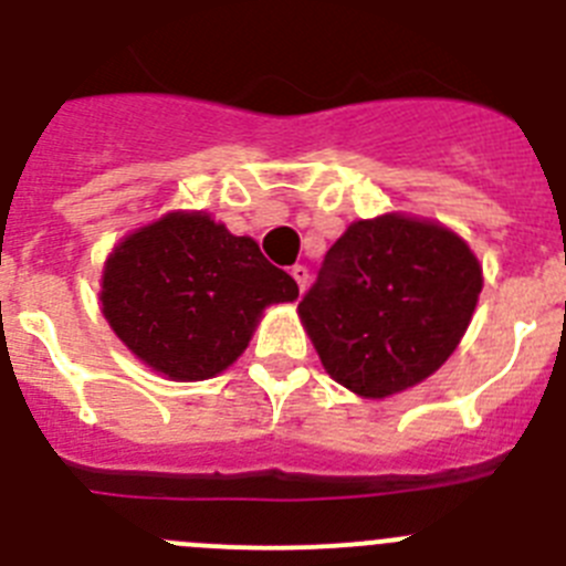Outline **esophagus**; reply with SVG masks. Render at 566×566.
<instances>
[{
	"instance_id": "34e87169",
	"label": "esophagus",
	"mask_w": 566,
	"mask_h": 566,
	"mask_svg": "<svg viewBox=\"0 0 566 566\" xmlns=\"http://www.w3.org/2000/svg\"><path fill=\"white\" fill-rule=\"evenodd\" d=\"M290 276L295 279V284H298V290L304 293L307 290V282H310V271L304 265H293L290 268Z\"/></svg>"
}]
</instances>
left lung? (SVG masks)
Here are the masks:
<instances>
[{"mask_svg": "<svg viewBox=\"0 0 566 566\" xmlns=\"http://www.w3.org/2000/svg\"><path fill=\"white\" fill-rule=\"evenodd\" d=\"M483 271L455 231L382 214L326 251L298 315L326 374L385 399L447 363L472 321Z\"/></svg>", "mask_w": 566, "mask_h": 566, "instance_id": "1", "label": "left lung"}]
</instances>
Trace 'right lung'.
<instances>
[{
    "instance_id": "1",
    "label": "right lung",
    "mask_w": 566,
    "mask_h": 566,
    "mask_svg": "<svg viewBox=\"0 0 566 566\" xmlns=\"http://www.w3.org/2000/svg\"><path fill=\"white\" fill-rule=\"evenodd\" d=\"M298 298L251 237H234L203 211H170L111 251L103 315L145 366L198 382L245 352L262 310Z\"/></svg>"
}]
</instances>
